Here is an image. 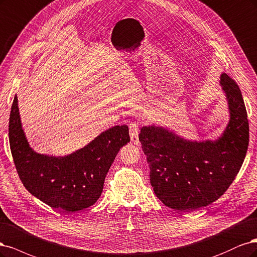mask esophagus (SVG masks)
<instances>
[{
	"instance_id": "obj_1",
	"label": "esophagus",
	"mask_w": 257,
	"mask_h": 257,
	"mask_svg": "<svg viewBox=\"0 0 257 257\" xmlns=\"http://www.w3.org/2000/svg\"><path fill=\"white\" fill-rule=\"evenodd\" d=\"M129 134H130V139H131V142L139 145L140 144V140H139V125L137 122H132L130 123V127H129Z\"/></svg>"
}]
</instances>
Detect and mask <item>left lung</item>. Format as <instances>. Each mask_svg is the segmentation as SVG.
Masks as SVG:
<instances>
[{"instance_id": "left-lung-1", "label": "left lung", "mask_w": 257, "mask_h": 257, "mask_svg": "<svg viewBox=\"0 0 257 257\" xmlns=\"http://www.w3.org/2000/svg\"><path fill=\"white\" fill-rule=\"evenodd\" d=\"M229 120L216 140L181 138L161 126L141 128L139 140L151 168L156 196L172 209L195 210L223 195L241 168L249 145V121L236 82L223 72Z\"/></svg>"}]
</instances>
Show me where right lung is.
Segmentation results:
<instances>
[{
  "instance_id": "1",
  "label": "right lung",
  "mask_w": 257,
  "mask_h": 257,
  "mask_svg": "<svg viewBox=\"0 0 257 257\" xmlns=\"http://www.w3.org/2000/svg\"><path fill=\"white\" fill-rule=\"evenodd\" d=\"M8 135L23 186L41 202L66 212L87 208L97 202L115 157L130 142L128 126H114L67 156L38 154L30 146L22 129L17 95L12 105Z\"/></svg>"
}]
</instances>
